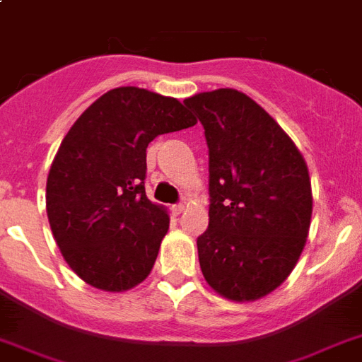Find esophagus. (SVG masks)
I'll return each mask as SVG.
<instances>
[{
  "label": "esophagus",
  "instance_id": "esophagus-1",
  "mask_svg": "<svg viewBox=\"0 0 362 362\" xmlns=\"http://www.w3.org/2000/svg\"><path fill=\"white\" fill-rule=\"evenodd\" d=\"M173 212H175L176 216H178V214H182V212H184V204H182V203L175 204V206H173Z\"/></svg>",
  "mask_w": 362,
  "mask_h": 362
}]
</instances>
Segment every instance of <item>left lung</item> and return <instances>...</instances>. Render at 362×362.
Masks as SVG:
<instances>
[{
    "instance_id": "8db88e82",
    "label": "left lung",
    "mask_w": 362,
    "mask_h": 362,
    "mask_svg": "<svg viewBox=\"0 0 362 362\" xmlns=\"http://www.w3.org/2000/svg\"><path fill=\"white\" fill-rule=\"evenodd\" d=\"M209 146V229L197 238L204 280L221 297L255 300L295 269L312 218L303 156L246 93L221 88L184 101Z\"/></svg>"
}]
</instances>
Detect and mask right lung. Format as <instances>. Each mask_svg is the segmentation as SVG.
I'll use <instances>...</instances> for the list:
<instances>
[{"label":"right lung","instance_id":"1","mask_svg":"<svg viewBox=\"0 0 362 362\" xmlns=\"http://www.w3.org/2000/svg\"><path fill=\"white\" fill-rule=\"evenodd\" d=\"M175 98L124 86L103 93L59 144L47 180V214L73 272L125 291L152 270L169 214L146 197V148L195 125Z\"/></svg>","mask_w":362,"mask_h":362}]
</instances>
